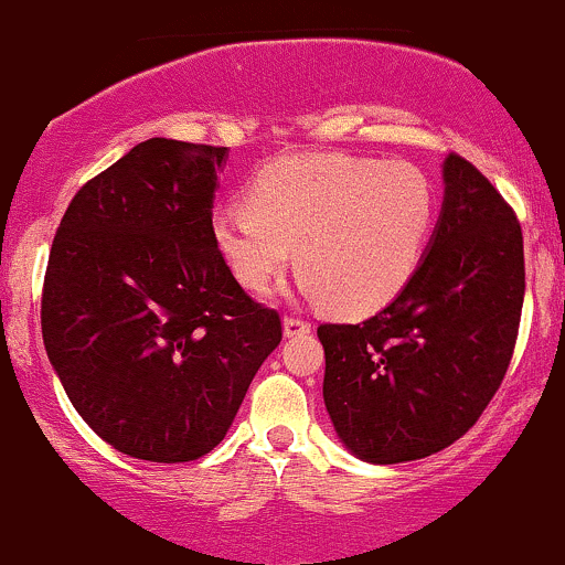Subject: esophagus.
I'll return each mask as SVG.
<instances>
[{"instance_id": "34e87169", "label": "esophagus", "mask_w": 565, "mask_h": 565, "mask_svg": "<svg viewBox=\"0 0 565 565\" xmlns=\"http://www.w3.org/2000/svg\"><path fill=\"white\" fill-rule=\"evenodd\" d=\"M306 332H311V322L302 317H295V313H287L284 317V335L292 338V335H306Z\"/></svg>"}]
</instances>
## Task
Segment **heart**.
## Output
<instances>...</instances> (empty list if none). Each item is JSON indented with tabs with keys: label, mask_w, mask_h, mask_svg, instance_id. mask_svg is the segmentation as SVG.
I'll return each instance as SVG.
<instances>
[{
	"label": "heart",
	"mask_w": 565,
	"mask_h": 565,
	"mask_svg": "<svg viewBox=\"0 0 565 565\" xmlns=\"http://www.w3.org/2000/svg\"><path fill=\"white\" fill-rule=\"evenodd\" d=\"M436 222V192L406 159L302 153L252 181L246 205L213 216V246L235 281L265 292L298 259L302 287L362 317L412 281Z\"/></svg>",
	"instance_id": "heart-1"
}]
</instances>
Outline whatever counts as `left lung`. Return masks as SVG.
Returning <instances> with one entry per match:
<instances>
[{
  "mask_svg": "<svg viewBox=\"0 0 565 565\" xmlns=\"http://www.w3.org/2000/svg\"><path fill=\"white\" fill-rule=\"evenodd\" d=\"M441 222L412 281L360 324H319L324 406L367 462L419 460L482 417L518 343L525 254L514 207L460 153L444 162Z\"/></svg>",
  "mask_w": 565,
  "mask_h": 565,
  "instance_id": "1",
  "label": "left lung"
}]
</instances>
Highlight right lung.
Here are the masks:
<instances>
[{"instance_id": "right-lung-1", "label": "right lung", "mask_w": 565, "mask_h": 565, "mask_svg": "<svg viewBox=\"0 0 565 565\" xmlns=\"http://www.w3.org/2000/svg\"><path fill=\"white\" fill-rule=\"evenodd\" d=\"M227 148L151 138L78 189L47 257L45 352L86 425L118 452L189 462L233 425L281 343L213 246Z\"/></svg>"}]
</instances>
